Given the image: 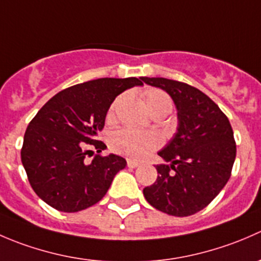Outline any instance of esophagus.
<instances>
[{"label": "esophagus", "mask_w": 261, "mask_h": 261, "mask_svg": "<svg viewBox=\"0 0 261 261\" xmlns=\"http://www.w3.org/2000/svg\"><path fill=\"white\" fill-rule=\"evenodd\" d=\"M139 165H140V163H139V162H135V160H131V159L127 160V167L128 168H138Z\"/></svg>", "instance_id": "1"}]
</instances>
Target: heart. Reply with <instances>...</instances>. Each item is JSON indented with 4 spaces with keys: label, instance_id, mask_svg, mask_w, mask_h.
Returning a JSON list of instances; mask_svg holds the SVG:
<instances>
[{
    "label": "heart",
    "instance_id": "b5f03b06",
    "mask_svg": "<svg viewBox=\"0 0 261 261\" xmlns=\"http://www.w3.org/2000/svg\"><path fill=\"white\" fill-rule=\"evenodd\" d=\"M125 101V94H121L112 102L107 112V120L114 121L117 116L118 107ZM145 102L149 111L167 112L172 110V99L160 89H150L145 94ZM160 136L154 131H139L131 127H122L112 131L110 135V146L117 154L130 159L140 160L160 146Z\"/></svg>",
    "mask_w": 261,
    "mask_h": 261
}]
</instances>
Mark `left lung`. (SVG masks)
I'll return each mask as SVG.
<instances>
[{"instance_id":"1","label":"left lung","mask_w":261,"mask_h":261,"mask_svg":"<svg viewBox=\"0 0 261 261\" xmlns=\"http://www.w3.org/2000/svg\"><path fill=\"white\" fill-rule=\"evenodd\" d=\"M164 89L178 110L174 138L158 152V178L144 188L154 208L184 217L208 206L231 177L236 143L227 116L207 94L183 82L140 77Z\"/></svg>"}]
</instances>
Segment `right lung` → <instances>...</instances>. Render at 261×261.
<instances>
[{
    "label": "right lung",
    "mask_w": 261,
    "mask_h": 261,
    "mask_svg": "<svg viewBox=\"0 0 261 261\" xmlns=\"http://www.w3.org/2000/svg\"><path fill=\"white\" fill-rule=\"evenodd\" d=\"M139 78H99L55 94L30 121L21 162L34 192L53 208L78 212L101 201L115 175L126 167L118 155L97 154L86 163L87 145L106 149L96 140L114 99L141 86Z\"/></svg>",
    "instance_id": "1"
}]
</instances>
